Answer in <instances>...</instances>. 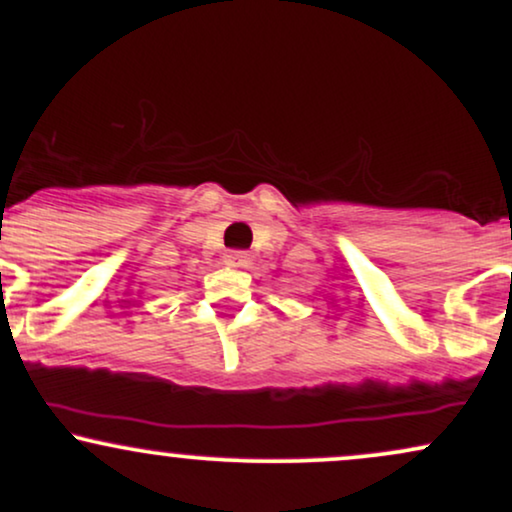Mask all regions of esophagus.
Here are the masks:
<instances>
[{
  "label": "esophagus",
  "instance_id": "obj_1",
  "mask_svg": "<svg viewBox=\"0 0 512 512\" xmlns=\"http://www.w3.org/2000/svg\"><path fill=\"white\" fill-rule=\"evenodd\" d=\"M226 264L228 267L245 269L252 264V257H250V252H245V250H231V252H226Z\"/></svg>",
  "mask_w": 512,
  "mask_h": 512
}]
</instances>
